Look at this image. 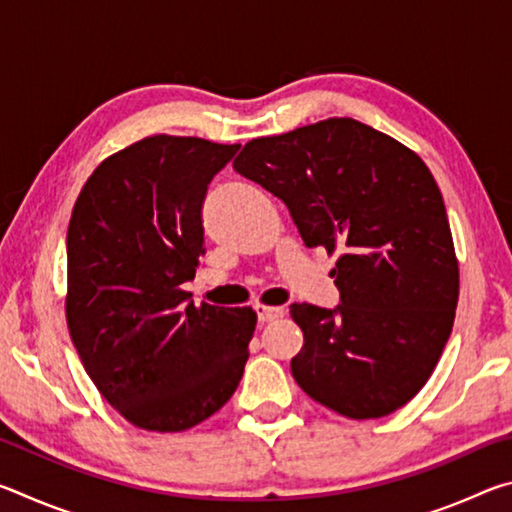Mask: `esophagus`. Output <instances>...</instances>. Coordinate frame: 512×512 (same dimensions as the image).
Returning a JSON list of instances; mask_svg holds the SVG:
<instances>
[{
    "label": "esophagus",
    "mask_w": 512,
    "mask_h": 512,
    "mask_svg": "<svg viewBox=\"0 0 512 512\" xmlns=\"http://www.w3.org/2000/svg\"><path fill=\"white\" fill-rule=\"evenodd\" d=\"M257 318L262 323H271V320H277L284 316V307H271V305H257Z\"/></svg>",
    "instance_id": "34e87169"
}]
</instances>
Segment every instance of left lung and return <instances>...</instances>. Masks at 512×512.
<instances>
[{
	"label": "left lung",
	"mask_w": 512,
	"mask_h": 512,
	"mask_svg": "<svg viewBox=\"0 0 512 512\" xmlns=\"http://www.w3.org/2000/svg\"><path fill=\"white\" fill-rule=\"evenodd\" d=\"M232 167L282 198L305 246L339 253L332 275L343 305H291L305 336L293 379L352 420L402 409L445 350L461 282L427 164L391 135L329 117L255 137Z\"/></svg>",
	"instance_id": "left-lung-1"
}]
</instances>
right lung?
Listing matches in <instances>:
<instances>
[{"label": "right lung", "mask_w": 512, "mask_h": 512, "mask_svg": "<svg viewBox=\"0 0 512 512\" xmlns=\"http://www.w3.org/2000/svg\"><path fill=\"white\" fill-rule=\"evenodd\" d=\"M239 151L151 135L108 155L67 228L69 336L106 402L135 427L187 431L237 391L257 314L194 305L207 185Z\"/></svg>", "instance_id": "right-lung-1"}]
</instances>
